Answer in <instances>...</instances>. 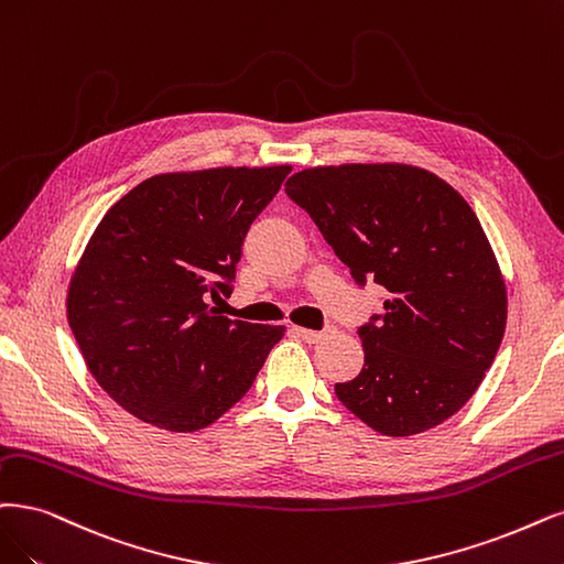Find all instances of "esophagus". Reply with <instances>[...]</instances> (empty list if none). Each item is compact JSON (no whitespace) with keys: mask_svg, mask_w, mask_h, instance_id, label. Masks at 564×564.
I'll return each instance as SVG.
<instances>
[{"mask_svg":"<svg viewBox=\"0 0 564 564\" xmlns=\"http://www.w3.org/2000/svg\"><path fill=\"white\" fill-rule=\"evenodd\" d=\"M293 332L297 337H302L306 344H316L323 339V332H316V329H306V327H293Z\"/></svg>","mask_w":564,"mask_h":564,"instance_id":"1","label":"esophagus"}]
</instances>
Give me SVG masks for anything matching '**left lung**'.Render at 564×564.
<instances>
[{"label":"left lung","instance_id":"8db88e82","mask_svg":"<svg viewBox=\"0 0 564 564\" xmlns=\"http://www.w3.org/2000/svg\"><path fill=\"white\" fill-rule=\"evenodd\" d=\"M285 193L311 216L358 285L390 297L358 327L365 367L337 383L341 404L388 436L432 430L460 411L507 327V288L463 195L409 164L316 166Z\"/></svg>","mask_w":564,"mask_h":564}]
</instances>
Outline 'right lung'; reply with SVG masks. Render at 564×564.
Returning a JSON list of instances; mask_svg holds the SVG:
<instances>
[{
    "label": "right lung",
    "mask_w": 564,
    "mask_h": 564,
    "mask_svg": "<svg viewBox=\"0 0 564 564\" xmlns=\"http://www.w3.org/2000/svg\"><path fill=\"white\" fill-rule=\"evenodd\" d=\"M290 166L160 174L116 202L69 285L67 318L97 383L170 432L218 421L253 386L281 325L218 316L248 227Z\"/></svg>",
    "instance_id": "add662e5"
}]
</instances>
